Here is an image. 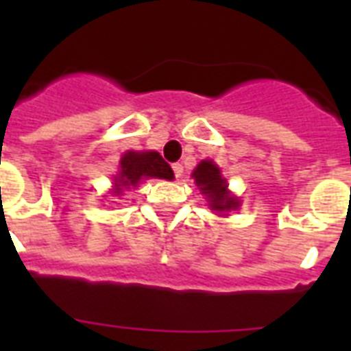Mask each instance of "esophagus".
Listing matches in <instances>:
<instances>
[{"mask_svg": "<svg viewBox=\"0 0 351 351\" xmlns=\"http://www.w3.org/2000/svg\"><path fill=\"white\" fill-rule=\"evenodd\" d=\"M173 173H175L176 178H180V176L184 175V165L178 164V162H176V164H173Z\"/></svg>", "mask_w": 351, "mask_h": 351, "instance_id": "34e87169", "label": "esophagus"}]
</instances>
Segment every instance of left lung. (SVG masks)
I'll use <instances>...</instances> for the list:
<instances>
[{"instance_id": "left-lung-1", "label": "left lung", "mask_w": 351, "mask_h": 351, "mask_svg": "<svg viewBox=\"0 0 351 351\" xmlns=\"http://www.w3.org/2000/svg\"><path fill=\"white\" fill-rule=\"evenodd\" d=\"M195 176V182L197 186L200 187V191L208 197V200L211 204V209L215 211H220V213H226L230 209L237 208V200L231 198L228 195V186H226V180L220 175V169L213 162L209 160H204L198 164V167L193 173Z\"/></svg>"}]
</instances>
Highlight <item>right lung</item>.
<instances>
[{"instance_id":"right-lung-1","label":"right lung","mask_w":351,"mask_h":351,"mask_svg":"<svg viewBox=\"0 0 351 351\" xmlns=\"http://www.w3.org/2000/svg\"><path fill=\"white\" fill-rule=\"evenodd\" d=\"M120 167V175L117 176L118 193H121V189L136 186L142 178H149V176L165 178V180H173V176H175L171 165L156 151H147V153L129 151L121 156Z\"/></svg>"}]
</instances>
